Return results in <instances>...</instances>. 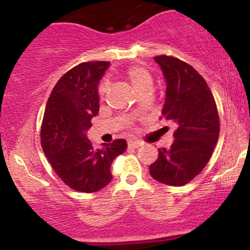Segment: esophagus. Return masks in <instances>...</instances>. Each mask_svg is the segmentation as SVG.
<instances>
[{
	"label": "esophagus",
	"mask_w": 250,
	"mask_h": 250,
	"mask_svg": "<svg viewBox=\"0 0 250 250\" xmlns=\"http://www.w3.org/2000/svg\"><path fill=\"white\" fill-rule=\"evenodd\" d=\"M141 146H142V143L139 141H129L128 142L129 148H139V147H141Z\"/></svg>",
	"instance_id": "34e87169"
}]
</instances>
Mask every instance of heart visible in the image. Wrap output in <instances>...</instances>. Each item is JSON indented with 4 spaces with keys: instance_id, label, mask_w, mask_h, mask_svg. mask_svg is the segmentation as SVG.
Masks as SVG:
<instances>
[{
    "instance_id": "obj_1",
    "label": "heart",
    "mask_w": 250,
    "mask_h": 250,
    "mask_svg": "<svg viewBox=\"0 0 250 250\" xmlns=\"http://www.w3.org/2000/svg\"><path fill=\"white\" fill-rule=\"evenodd\" d=\"M127 76L130 80V82L133 83V85L136 88L137 91L142 90L143 88L147 87V85L151 84V76L149 74L148 70H146L145 68L139 67V65H134V67L128 68L127 70ZM108 82L103 81L101 84L99 85V95L100 97L104 96V94L108 90Z\"/></svg>"
}]
</instances>
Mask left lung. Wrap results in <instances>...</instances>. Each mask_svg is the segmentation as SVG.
I'll return each mask as SVG.
<instances>
[{
    "mask_svg": "<svg viewBox=\"0 0 250 250\" xmlns=\"http://www.w3.org/2000/svg\"><path fill=\"white\" fill-rule=\"evenodd\" d=\"M165 76L162 117L177 129L169 149H159L149 167L153 179L168 186L187 185L206 167L219 140L220 119L207 82L188 63L173 56L154 57Z\"/></svg>",
    "mask_w": 250,
    "mask_h": 250,
    "instance_id": "left-lung-1",
    "label": "left lung"
}]
</instances>
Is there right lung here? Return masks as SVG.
Instances as JSON below:
<instances>
[{
  "label": "right lung",
  "mask_w": 250,
  "mask_h": 250,
  "mask_svg": "<svg viewBox=\"0 0 250 250\" xmlns=\"http://www.w3.org/2000/svg\"><path fill=\"white\" fill-rule=\"evenodd\" d=\"M110 63L84 62L63 75L51 91L41 127V143L56 174L71 189L94 193L113 179L110 166L127 149L115 140L95 149L87 139L90 120L99 114L100 80Z\"/></svg>",
  "instance_id": "obj_1"
}]
</instances>
